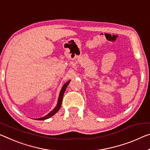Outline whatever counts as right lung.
<instances>
[{
	"label": "right lung",
	"instance_id": "right-lung-1",
	"mask_svg": "<svg viewBox=\"0 0 150 150\" xmlns=\"http://www.w3.org/2000/svg\"><path fill=\"white\" fill-rule=\"evenodd\" d=\"M71 81H68L66 83L63 85V86L62 87L61 89V91L59 93V98H58V101H57V105L55 108H54L53 110H52L51 112L49 113L47 115H46L44 117H42L41 118H38V119H35L36 120H47V119H49V117H52V116L54 115V114H55L57 111L60 109L61 108V103H62V100H63V95H64V93H65V90H66V88L68 86L69 83Z\"/></svg>",
	"mask_w": 150,
	"mask_h": 150
}]
</instances>
